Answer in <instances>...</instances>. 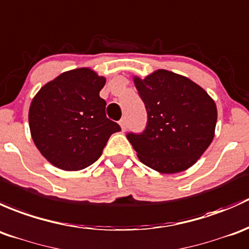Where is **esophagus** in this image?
Here are the masks:
<instances>
[{"instance_id": "obj_1", "label": "esophagus", "mask_w": 249, "mask_h": 249, "mask_svg": "<svg viewBox=\"0 0 249 249\" xmlns=\"http://www.w3.org/2000/svg\"><path fill=\"white\" fill-rule=\"evenodd\" d=\"M119 124H120V125H121L122 132H125V129H127V121H125V119H122Z\"/></svg>"}]
</instances>
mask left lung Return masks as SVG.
I'll use <instances>...</instances> for the list:
<instances>
[{
	"label": "left lung",
	"mask_w": 249,
	"mask_h": 249,
	"mask_svg": "<svg viewBox=\"0 0 249 249\" xmlns=\"http://www.w3.org/2000/svg\"><path fill=\"white\" fill-rule=\"evenodd\" d=\"M133 81L147 110L146 129L127 135L140 162L160 174L191 168L214 138L213 99L191 79L165 69Z\"/></svg>",
	"instance_id": "1"
}]
</instances>
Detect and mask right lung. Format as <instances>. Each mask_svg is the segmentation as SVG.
Returning <instances> with one entry per match:
<instances>
[{"mask_svg":"<svg viewBox=\"0 0 249 249\" xmlns=\"http://www.w3.org/2000/svg\"><path fill=\"white\" fill-rule=\"evenodd\" d=\"M107 79L93 69H71L56 76L31 102V137L49 163L66 171L85 169L103 153L112 133L121 130L106 115L99 91Z\"/></svg>","mask_w":249,"mask_h":249,"instance_id":"obj_1","label":"right lung"}]
</instances>
